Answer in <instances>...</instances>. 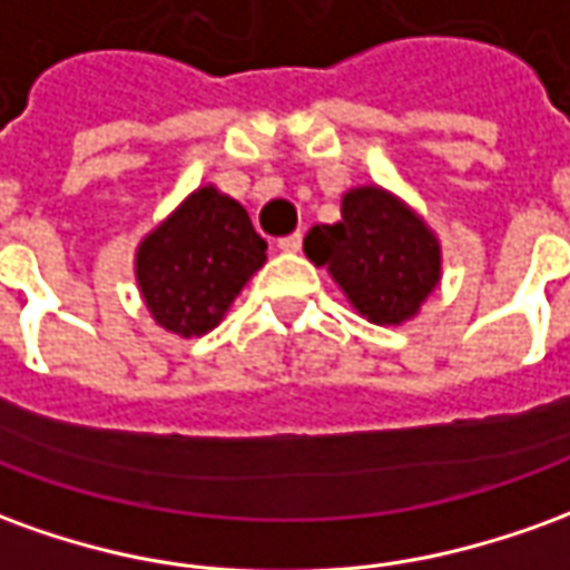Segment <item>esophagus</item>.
<instances>
[{"label": "esophagus", "instance_id": "obj_1", "mask_svg": "<svg viewBox=\"0 0 570 570\" xmlns=\"http://www.w3.org/2000/svg\"><path fill=\"white\" fill-rule=\"evenodd\" d=\"M277 246H281V249H284V253H296L298 246H302V234H286V237H281V240H277Z\"/></svg>", "mask_w": 570, "mask_h": 570}]
</instances>
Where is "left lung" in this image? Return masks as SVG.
I'll return each instance as SVG.
<instances>
[{
    "instance_id": "8db88e82",
    "label": "left lung",
    "mask_w": 570,
    "mask_h": 570,
    "mask_svg": "<svg viewBox=\"0 0 570 570\" xmlns=\"http://www.w3.org/2000/svg\"><path fill=\"white\" fill-rule=\"evenodd\" d=\"M305 253L314 265L330 268L354 308L373 324L413 317L441 272L435 237L404 203L380 188L348 190L342 222L308 230Z\"/></svg>"
}]
</instances>
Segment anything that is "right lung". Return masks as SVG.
<instances>
[{
    "label": "right lung",
    "mask_w": 570,
    "mask_h": 570,
    "mask_svg": "<svg viewBox=\"0 0 570 570\" xmlns=\"http://www.w3.org/2000/svg\"><path fill=\"white\" fill-rule=\"evenodd\" d=\"M265 249L240 203L200 188L141 244L135 274L157 324L203 336L265 265Z\"/></svg>",
    "instance_id": "right-lung-1"
}]
</instances>
